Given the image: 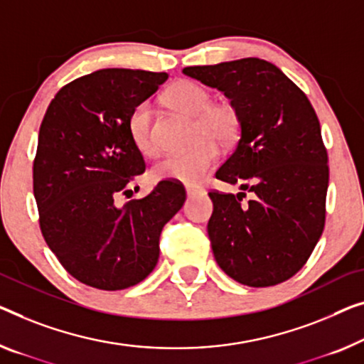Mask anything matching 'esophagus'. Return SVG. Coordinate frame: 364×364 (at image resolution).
<instances>
[{"instance_id":"1","label":"esophagus","mask_w":364,"mask_h":364,"mask_svg":"<svg viewBox=\"0 0 364 364\" xmlns=\"http://www.w3.org/2000/svg\"><path fill=\"white\" fill-rule=\"evenodd\" d=\"M200 193H203V188H196V186H188L186 188L188 198H194V196H198V194H200Z\"/></svg>"}]
</instances>
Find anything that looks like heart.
<instances>
[{
	"label": "heart",
	"mask_w": 364,
	"mask_h": 364,
	"mask_svg": "<svg viewBox=\"0 0 364 364\" xmlns=\"http://www.w3.org/2000/svg\"><path fill=\"white\" fill-rule=\"evenodd\" d=\"M165 100L173 109L194 117L191 140L188 149L166 155L154 166V176L183 184H198L208 175L219 159V149L234 145L242 132V117L230 102H210L213 97L204 86L181 80L171 85ZM129 135L140 154L151 156L159 151L151 135V111L147 102L132 109L127 122Z\"/></svg>",
	"instance_id": "1"
}]
</instances>
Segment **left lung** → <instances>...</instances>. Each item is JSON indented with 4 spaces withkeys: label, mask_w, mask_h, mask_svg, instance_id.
I'll return each instance as SVG.
<instances>
[{
    "label": "left lung",
    "mask_w": 364,
    "mask_h": 364,
    "mask_svg": "<svg viewBox=\"0 0 364 364\" xmlns=\"http://www.w3.org/2000/svg\"><path fill=\"white\" fill-rule=\"evenodd\" d=\"M183 73L222 91L242 117L237 149L215 178L243 193H209L215 262L240 284L283 283L306 264L325 225L328 156L317 114L299 86L262 58ZM245 191L252 198L243 205Z\"/></svg>",
    "instance_id": "1"
}]
</instances>
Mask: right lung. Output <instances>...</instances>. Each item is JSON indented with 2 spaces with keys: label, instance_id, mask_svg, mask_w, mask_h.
<instances>
[{
  "label": "right lung",
  "instance_id": "add662e5",
  "mask_svg": "<svg viewBox=\"0 0 364 364\" xmlns=\"http://www.w3.org/2000/svg\"><path fill=\"white\" fill-rule=\"evenodd\" d=\"M166 73L105 68L65 85L47 107L34 159V198L47 245L86 286L119 291L154 271L160 234L186 199L173 181L116 204L145 171L129 135L132 109Z\"/></svg>",
  "mask_w": 364,
  "mask_h": 364
}]
</instances>
